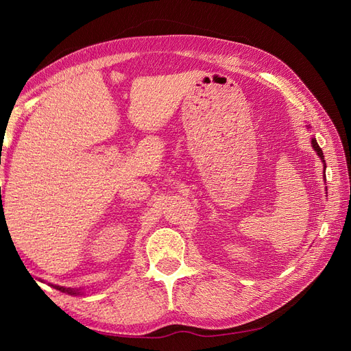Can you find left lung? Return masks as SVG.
Listing matches in <instances>:
<instances>
[{
    "label": "left lung",
    "instance_id": "8db88e82",
    "mask_svg": "<svg viewBox=\"0 0 351 351\" xmlns=\"http://www.w3.org/2000/svg\"><path fill=\"white\" fill-rule=\"evenodd\" d=\"M307 129H311L309 125H307ZM312 147H313V151L316 152V155L321 158V161H322V164H324V180H326V177H325V169H326V162H325V156H324V152H322V149L319 147V145H317V142H316V139L315 137H312Z\"/></svg>",
    "mask_w": 351,
    "mask_h": 351
}]
</instances>
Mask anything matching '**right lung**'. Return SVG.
Masks as SVG:
<instances>
[{"label":"right lung","mask_w":351,"mask_h":351,"mask_svg":"<svg viewBox=\"0 0 351 351\" xmlns=\"http://www.w3.org/2000/svg\"><path fill=\"white\" fill-rule=\"evenodd\" d=\"M52 287H54V289H57V290H60V291H62V293H67V294H71V295H79L82 291L79 290V289H66V287H61V285H54V284H51Z\"/></svg>","instance_id":"add662e5"}]
</instances>
